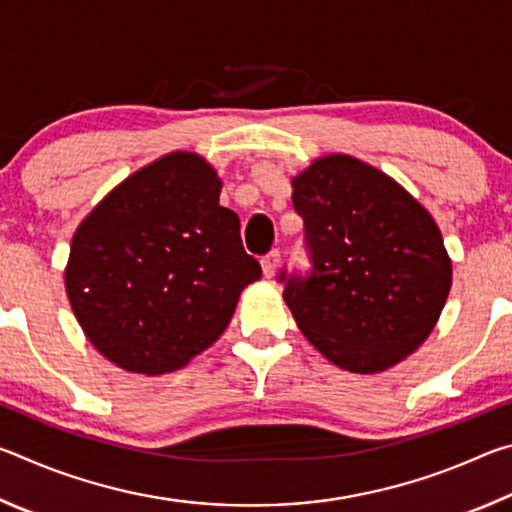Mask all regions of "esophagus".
Returning <instances> with one entry per match:
<instances>
[{"label": "esophagus", "instance_id": "obj_1", "mask_svg": "<svg viewBox=\"0 0 512 512\" xmlns=\"http://www.w3.org/2000/svg\"><path fill=\"white\" fill-rule=\"evenodd\" d=\"M277 266H280V250H271V253H266L262 257V271H264V277H273Z\"/></svg>", "mask_w": 512, "mask_h": 512}]
</instances>
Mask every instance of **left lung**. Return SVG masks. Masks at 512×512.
Here are the masks:
<instances>
[{
  "label": "left lung",
  "mask_w": 512,
  "mask_h": 512,
  "mask_svg": "<svg viewBox=\"0 0 512 512\" xmlns=\"http://www.w3.org/2000/svg\"><path fill=\"white\" fill-rule=\"evenodd\" d=\"M309 271L277 282L300 332L350 372H381L427 339L452 287L431 214L379 169L327 155L293 178Z\"/></svg>",
  "instance_id": "left-lung-1"
}]
</instances>
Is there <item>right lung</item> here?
<instances>
[{
  "label": "right lung",
  "instance_id": "add662e5",
  "mask_svg": "<svg viewBox=\"0 0 512 512\" xmlns=\"http://www.w3.org/2000/svg\"><path fill=\"white\" fill-rule=\"evenodd\" d=\"M194 153L133 173L85 216L65 287L85 336L119 368L171 372L219 339L239 293L262 277Z\"/></svg>",
  "mask_w": 512,
  "mask_h": 512
}]
</instances>
